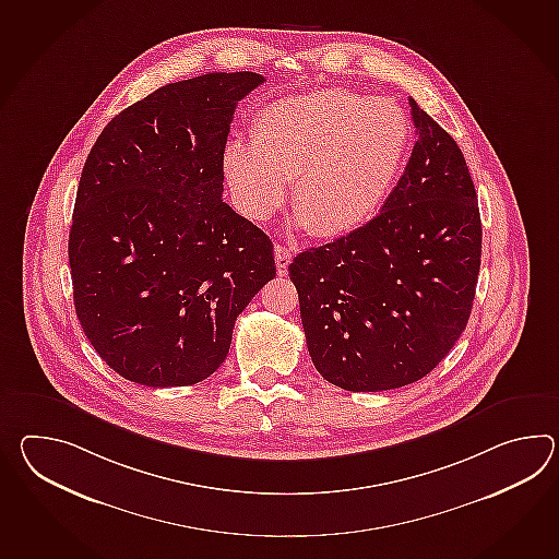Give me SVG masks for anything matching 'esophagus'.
Here are the masks:
<instances>
[{
  "instance_id": "esophagus-1",
  "label": "esophagus",
  "mask_w": 559,
  "mask_h": 559,
  "mask_svg": "<svg viewBox=\"0 0 559 559\" xmlns=\"http://www.w3.org/2000/svg\"><path fill=\"white\" fill-rule=\"evenodd\" d=\"M274 261H276L278 276H286L288 264L293 261V249H288L285 245H274Z\"/></svg>"
}]
</instances>
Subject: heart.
<instances>
[{
	"mask_svg": "<svg viewBox=\"0 0 559 559\" xmlns=\"http://www.w3.org/2000/svg\"><path fill=\"white\" fill-rule=\"evenodd\" d=\"M411 126L395 102L347 87L274 99L252 124V142L226 144L223 170L238 211L264 223L293 180L295 224L345 235L377 211L409 148Z\"/></svg>",
	"mask_w": 559,
	"mask_h": 559,
	"instance_id": "obj_1",
	"label": "heart"
}]
</instances>
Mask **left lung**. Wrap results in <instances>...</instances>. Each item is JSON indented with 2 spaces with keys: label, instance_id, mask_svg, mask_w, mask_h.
<instances>
[{
  "label": "left lung",
  "instance_id": "1",
  "mask_svg": "<svg viewBox=\"0 0 559 559\" xmlns=\"http://www.w3.org/2000/svg\"><path fill=\"white\" fill-rule=\"evenodd\" d=\"M417 142L381 212L288 264L317 371L345 391L411 385L465 331L481 218L457 142L409 98Z\"/></svg>",
  "mask_w": 559,
  "mask_h": 559
}]
</instances>
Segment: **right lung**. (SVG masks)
I'll return each mask as SVG.
<instances>
[{"label": "right lung", "mask_w": 559, "mask_h": 559, "mask_svg": "<svg viewBox=\"0 0 559 559\" xmlns=\"http://www.w3.org/2000/svg\"><path fill=\"white\" fill-rule=\"evenodd\" d=\"M254 72L168 84L102 130L75 194L68 257L87 341L132 383L194 385L276 274L273 242L223 202V154Z\"/></svg>", "instance_id": "right-lung-1"}]
</instances>
